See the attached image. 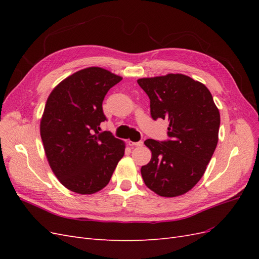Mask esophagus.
<instances>
[{
	"label": "esophagus",
	"instance_id": "obj_1",
	"mask_svg": "<svg viewBox=\"0 0 259 259\" xmlns=\"http://www.w3.org/2000/svg\"><path fill=\"white\" fill-rule=\"evenodd\" d=\"M128 145L130 146H132V147H140V146H143L144 145V143L143 142H137V143H134V142H128Z\"/></svg>",
	"mask_w": 259,
	"mask_h": 259
}]
</instances>
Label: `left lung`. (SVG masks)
<instances>
[{"instance_id": "left-lung-1", "label": "left lung", "mask_w": 259, "mask_h": 259, "mask_svg": "<svg viewBox=\"0 0 259 259\" xmlns=\"http://www.w3.org/2000/svg\"><path fill=\"white\" fill-rule=\"evenodd\" d=\"M153 120L168 121L170 140L147 139L151 160L142 166L146 186L160 197L187 193L204 175L217 143L221 114L206 86L182 73L143 77Z\"/></svg>"}]
</instances>
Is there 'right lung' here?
<instances>
[{"instance_id": "1", "label": "right lung", "mask_w": 259, "mask_h": 259, "mask_svg": "<svg viewBox=\"0 0 259 259\" xmlns=\"http://www.w3.org/2000/svg\"><path fill=\"white\" fill-rule=\"evenodd\" d=\"M121 80L104 68L89 67L62 80L46 100L40 122L45 155L70 191L93 194L104 189L123 158V140L100 133L104 98Z\"/></svg>"}]
</instances>
